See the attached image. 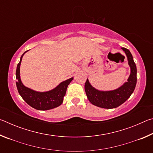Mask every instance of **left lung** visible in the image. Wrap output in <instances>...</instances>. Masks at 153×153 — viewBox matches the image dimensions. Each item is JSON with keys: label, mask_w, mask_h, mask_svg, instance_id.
Segmentation results:
<instances>
[{"label": "left lung", "mask_w": 153, "mask_h": 153, "mask_svg": "<svg viewBox=\"0 0 153 153\" xmlns=\"http://www.w3.org/2000/svg\"><path fill=\"white\" fill-rule=\"evenodd\" d=\"M121 48L126 54L129 65L131 68V74L128 82L117 90L105 92L99 91L93 88L87 79L84 85L85 92L88 99L92 105L105 108H116L126 101L135 89L137 81L136 64L130 51L126 48Z\"/></svg>", "instance_id": "8db88e82"}]
</instances>
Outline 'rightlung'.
Instances as JSON below:
<instances>
[{
    "instance_id": "add662e5",
    "label": "right lung",
    "mask_w": 153,
    "mask_h": 153,
    "mask_svg": "<svg viewBox=\"0 0 153 153\" xmlns=\"http://www.w3.org/2000/svg\"><path fill=\"white\" fill-rule=\"evenodd\" d=\"M21 56L19 63L17 64L16 70V86L21 97L31 107L37 110H49L60 106L63 101V97L66 93L68 85L74 78L71 77L61 82L55 89L48 92H39L25 87L20 79V64L24 54Z\"/></svg>"
}]
</instances>
